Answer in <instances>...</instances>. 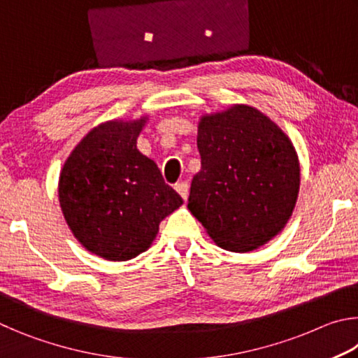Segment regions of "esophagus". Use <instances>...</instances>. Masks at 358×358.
Here are the masks:
<instances>
[{"label": "esophagus", "instance_id": "1", "mask_svg": "<svg viewBox=\"0 0 358 358\" xmlns=\"http://www.w3.org/2000/svg\"><path fill=\"white\" fill-rule=\"evenodd\" d=\"M175 189L180 194L181 197H183V201H186L187 196H189V185H187V181H181V183L175 185Z\"/></svg>", "mask_w": 358, "mask_h": 358}]
</instances>
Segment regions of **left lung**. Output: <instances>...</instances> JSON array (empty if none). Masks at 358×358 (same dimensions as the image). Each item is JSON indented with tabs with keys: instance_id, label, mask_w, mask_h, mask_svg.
Returning a JSON list of instances; mask_svg holds the SVG:
<instances>
[{
	"instance_id": "obj_1",
	"label": "left lung",
	"mask_w": 358,
	"mask_h": 358,
	"mask_svg": "<svg viewBox=\"0 0 358 358\" xmlns=\"http://www.w3.org/2000/svg\"><path fill=\"white\" fill-rule=\"evenodd\" d=\"M197 148L187 208L215 243L248 252L280 234L300 189L299 156L280 126L237 104L202 117Z\"/></svg>"
}]
</instances>
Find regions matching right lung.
<instances>
[{"instance_id":"1","label":"right lung","mask_w":358,"mask_h":358,"mask_svg":"<svg viewBox=\"0 0 358 358\" xmlns=\"http://www.w3.org/2000/svg\"><path fill=\"white\" fill-rule=\"evenodd\" d=\"M147 118L99 124L72 150L59 175L64 220L90 252L128 260L147 251L159 222L183 199L137 150Z\"/></svg>"}]
</instances>
